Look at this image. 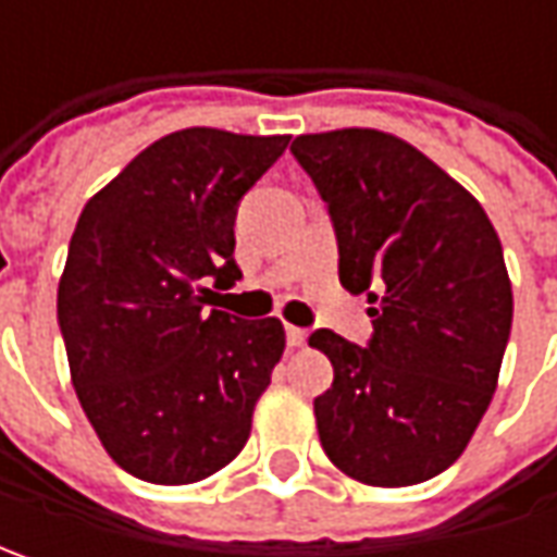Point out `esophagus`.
I'll return each mask as SVG.
<instances>
[{"label":"esophagus","mask_w":557,"mask_h":557,"mask_svg":"<svg viewBox=\"0 0 557 557\" xmlns=\"http://www.w3.org/2000/svg\"><path fill=\"white\" fill-rule=\"evenodd\" d=\"M285 337H288V347H304L307 344V332L304 329H294V325L285 329Z\"/></svg>","instance_id":"34e87169"}]
</instances>
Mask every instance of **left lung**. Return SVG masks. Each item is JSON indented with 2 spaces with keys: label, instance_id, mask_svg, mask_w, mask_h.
I'll return each instance as SVG.
<instances>
[{
  "label": "left lung",
  "instance_id": "8db88e82",
  "mask_svg": "<svg viewBox=\"0 0 557 557\" xmlns=\"http://www.w3.org/2000/svg\"><path fill=\"white\" fill-rule=\"evenodd\" d=\"M290 154L329 207L341 285L372 304L366 347L310 337L334 366L312 403L322 449L369 486L431 481L499 381L515 307L499 235L474 195L391 133L297 136Z\"/></svg>",
  "mask_w": 557,
  "mask_h": 557
}]
</instances>
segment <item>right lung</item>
<instances>
[{"label":"right lung","mask_w":557,"mask_h":557,"mask_svg":"<svg viewBox=\"0 0 557 557\" xmlns=\"http://www.w3.org/2000/svg\"><path fill=\"white\" fill-rule=\"evenodd\" d=\"M288 141L210 126L170 133L76 220L58 325L83 412L139 481H203L250 437L285 329L207 310V285L242 278L232 257L238 201Z\"/></svg>","instance_id":"1"}]
</instances>
